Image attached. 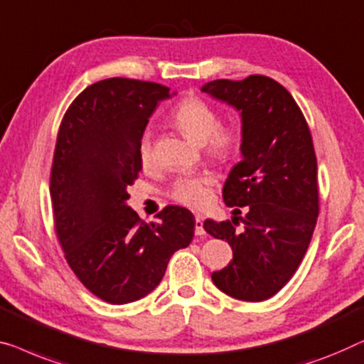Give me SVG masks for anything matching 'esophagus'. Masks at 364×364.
<instances>
[{
  "instance_id": "esophagus-1",
  "label": "esophagus",
  "mask_w": 364,
  "mask_h": 364,
  "mask_svg": "<svg viewBox=\"0 0 364 364\" xmlns=\"http://www.w3.org/2000/svg\"><path fill=\"white\" fill-rule=\"evenodd\" d=\"M195 235L197 236H202L205 235V230H203V218L202 215H195Z\"/></svg>"
}]
</instances>
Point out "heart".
<instances>
[{"mask_svg":"<svg viewBox=\"0 0 364 364\" xmlns=\"http://www.w3.org/2000/svg\"><path fill=\"white\" fill-rule=\"evenodd\" d=\"M171 121L188 139L205 146V152L215 161L230 162L238 156L241 129L233 123H220V112L200 97H187L173 108ZM138 159L144 167L154 161L151 131H143L136 144ZM215 178L212 173H187L178 176L169 188V197L173 202L188 208H203L212 198Z\"/></svg>","mask_w":364,"mask_h":364,"instance_id":"heart-1","label":"heart"}]
</instances>
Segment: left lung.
Wrapping results in <instances>:
<instances>
[{
    "mask_svg": "<svg viewBox=\"0 0 364 364\" xmlns=\"http://www.w3.org/2000/svg\"><path fill=\"white\" fill-rule=\"evenodd\" d=\"M202 92L233 105L243 121V161L223 187L235 217L203 223L233 250V259L212 281L231 297L261 302L291 281L312 240L320 210L312 134L292 95L266 75L221 78ZM241 206L245 218L237 217ZM240 220L243 230H235Z\"/></svg>",
    "mask_w": 364,
    "mask_h": 364,
    "instance_id": "left-lung-1",
    "label": "left lung"
}]
</instances>
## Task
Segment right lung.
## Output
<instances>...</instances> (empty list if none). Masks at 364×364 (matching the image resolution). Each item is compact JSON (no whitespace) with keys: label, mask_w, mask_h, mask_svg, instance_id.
Segmentation results:
<instances>
[{"label":"right lung","mask_w":364,"mask_h":364,"mask_svg":"<svg viewBox=\"0 0 364 364\" xmlns=\"http://www.w3.org/2000/svg\"><path fill=\"white\" fill-rule=\"evenodd\" d=\"M171 88L134 78L87 87L62 118L50 169L54 230L64 256L93 296L128 304L154 291L171 256L193 238L195 218L169 207L144 223L126 200L143 169L136 144Z\"/></svg>","instance_id":"obj_1"}]
</instances>
